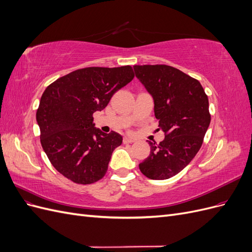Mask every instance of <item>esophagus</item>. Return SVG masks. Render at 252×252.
Segmentation results:
<instances>
[{"mask_svg": "<svg viewBox=\"0 0 252 252\" xmlns=\"http://www.w3.org/2000/svg\"><path fill=\"white\" fill-rule=\"evenodd\" d=\"M133 142H134V140L131 139V138H124V140H123L124 144H130V143H133Z\"/></svg>", "mask_w": 252, "mask_h": 252, "instance_id": "1", "label": "esophagus"}]
</instances>
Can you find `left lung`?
<instances>
[{
	"instance_id": "1",
	"label": "left lung",
	"mask_w": 252,
	"mask_h": 252,
	"mask_svg": "<svg viewBox=\"0 0 252 252\" xmlns=\"http://www.w3.org/2000/svg\"><path fill=\"white\" fill-rule=\"evenodd\" d=\"M135 77L154 98L158 130L165 133L158 145L148 141L150 155L140 163L151 180L178 174L200 150L210 124L209 102L201 83L167 65H134Z\"/></svg>"
}]
</instances>
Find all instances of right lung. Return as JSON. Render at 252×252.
<instances>
[{
  "instance_id": "add662e5",
  "label": "right lung",
  "mask_w": 252,
  "mask_h": 252,
  "mask_svg": "<svg viewBox=\"0 0 252 252\" xmlns=\"http://www.w3.org/2000/svg\"><path fill=\"white\" fill-rule=\"evenodd\" d=\"M134 78L131 66L88 67L68 73L45 89L36 122L41 144L52 166L77 184H93L107 172L113 150L123 142L104 133L93 114Z\"/></svg>"
}]
</instances>
